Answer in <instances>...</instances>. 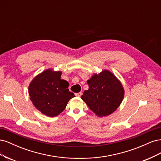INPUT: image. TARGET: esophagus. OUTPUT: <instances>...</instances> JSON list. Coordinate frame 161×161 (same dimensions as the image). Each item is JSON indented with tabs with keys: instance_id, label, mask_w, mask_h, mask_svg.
Wrapping results in <instances>:
<instances>
[{
	"instance_id": "34e87169",
	"label": "esophagus",
	"mask_w": 161,
	"mask_h": 161,
	"mask_svg": "<svg viewBox=\"0 0 161 161\" xmlns=\"http://www.w3.org/2000/svg\"><path fill=\"white\" fill-rule=\"evenodd\" d=\"M75 95L76 97H80L82 95V92H77V93H75Z\"/></svg>"
}]
</instances>
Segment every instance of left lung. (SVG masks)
I'll return each mask as SVG.
<instances>
[{"label": "left lung", "mask_w": 161, "mask_h": 161, "mask_svg": "<svg viewBox=\"0 0 161 161\" xmlns=\"http://www.w3.org/2000/svg\"><path fill=\"white\" fill-rule=\"evenodd\" d=\"M89 89L81 96L91 110L99 117L109 115L122 101L124 91L121 82L108 70L94 75L87 80Z\"/></svg>", "instance_id": "8db88e82"}]
</instances>
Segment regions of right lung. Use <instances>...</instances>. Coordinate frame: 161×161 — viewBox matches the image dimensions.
<instances>
[{
  "mask_svg": "<svg viewBox=\"0 0 161 161\" xmlns=\"http://www.w3.org/2000/svg\"><path fill=\"white\" fill-rule=\"evenodd\" d=\"M60 71L46 70L33 79L29 86V95L33 104L48 117L59 115L69 101L75 97L68 89L69 82L61 79Z\"/></svg>",
  "mask_w": 161,
  "mask_h": 161,
  "instance_id": "add662e5",
  "label": "right lung"
}]
</instances>
